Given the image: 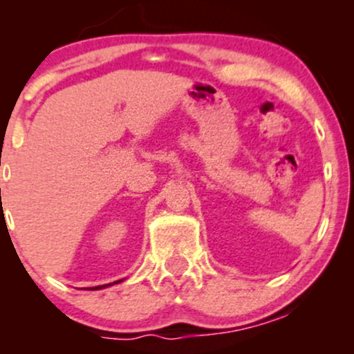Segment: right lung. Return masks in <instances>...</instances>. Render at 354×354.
<instances>
[{
    "label": "right lung",
    "instance_id": "obj_1",
    "mask_svg": "<svg viewBox=\"0 0 354 354\" xmlns=\"http://www.w3.org/2000/svg\"><path fill=\"white\" fill-rule=\"evenodd\" d=\"M123 279H118L115 283H109V284H101V286H93V288H84V290H91V291H96V290H103V288H108V286H113V284H118L121 283Z\"/></svg>",
    "mask_w": 354,
    "mask_h": 354
}]
</instances>
